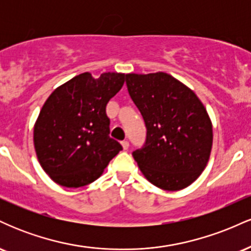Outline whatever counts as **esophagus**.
<instances>
[{
  "mask_svg": "<svg viewBox=\"0 0 251 251\" xmlns=\"http://www.w3.org/2000/svg\"><path fill=\"white\" fill-rule=\"evenodd\" d=\"M122 146H123L124 150H127L129 144H128V142H126V140H124V142H122Z\"/></svg>",
  "mask_w": 251,
  "mask_h": 251,
  "instance_id": "obj_1",
  "label": "esophagus"
}]
</instances>
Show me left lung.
<instances>
[{
    "mask_svg": "<svg viewBox=\"0 0 251 251\" xmlns=\"http://www.w3.org/2000/svg\"><path fill=\"white\" fill-rule=\"evenodd\" d=\"M126 85L148 133L132 153L150 183L166 191L181 190L200 177L212 149V124L200 98L164 72L126 74Z\"/></svg>",
    "mask_w": 251,
    "mask_h": 251,
    "instance_id": "obj_1",
    "label": "left lung"
}]
</instances>
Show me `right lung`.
<instances>
[{
  "mask_svg": "<svg viewBox=\"0 0 251 251\" xmlns=\"http://www.w3.org/2000/svg\"><path fill=\"white\" fill-rule=\"evenodd\" d=\"M126 75L107 72L94 79L79 74L54 89L34 125L40 165L56 184L80 188L92 183L123 148L109 137L106 105Z\"/></svg>",
  "mask_w": 251,
  "mask_h": 251,
  "instance_id": "add662e5",
  "label": "right lung"
}]
</instances>
